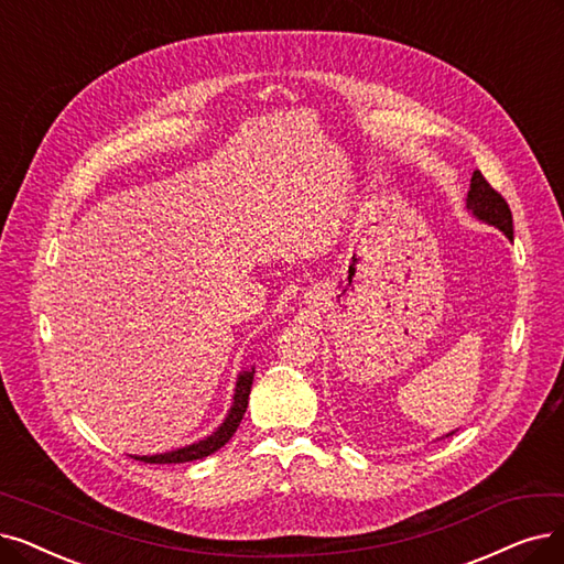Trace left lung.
<instances>
[{
	"mask_svg": "<svg viewBox=\"0 0 564 564\" xmlns=\"http://www.w3.org/2000/svg\"><path fill=\"white\" fill-rule=\"evenodd\" d=\"M467 210L477 219L498 227L509 240H513V219H511L507 200L502 198L500 192H495L488 185V180L481 175V171L471 173V183L467 192Z\"/></svg>",
	"mask_w": 564,
	"mask_h": 564,
	"instance_id": "8db88e82",
	"label": "left lung"
}]
</instances>
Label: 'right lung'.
Returning <instances> with one entry per match:
<instances>
[{"instance_id": "obj_1", "label": "right lung", "mask_w": 564, "mask_h": 564, "mask_svg": "<svg viewBox=\"0 0 564 564\" xmlns=\"http://www.w3.org/2000/svg\"><path fill=\"white\" fill-rule=\"evenodd\" d=\"M252 381H254V368H252V370H242V372L238 375L231 410H229L227 419H224V423L217 427V431H215L213 435H208L206 440H198V442H194V444H189V446L175 448V452H169V454L133 456V458L143 460V463L166 465V463H189V460H198V458H206V456L215 454L217 448H221L224 444H227V442L234 437V433L238 431V425H240V421H242V416H245V410H247V400H250Z\"/></svg>"}]
</instances>
